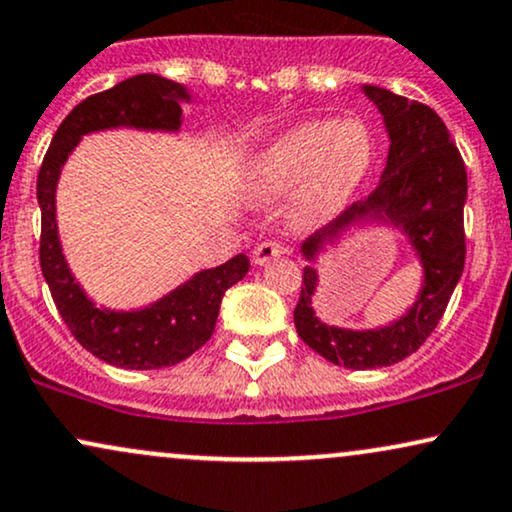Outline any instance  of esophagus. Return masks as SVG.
<instances>
[{
  "label": "esophagus",
  "instance_id": "obj_1",
  "mask_svg": "<svg viewBox=\"0 0 512 512\" xmlns=\"http://www.w3.org/2000/svg\"><path fill=\"white\" fill-rule=\"evenodd\" d=\"M283 250L279 243H262V245H257L255 250H252V264H255V267H262V264H267L269 260H276V257H281L283 255Z\"/></svg>",
  "mask_w": 512,
  "mask_h": 512
}]
</instances>
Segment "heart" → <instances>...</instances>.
Here are the masks:
<instances>
[{"mask_svg": "<svg viewBox=\"0 0 512 512\" xmlns=\"http://www.w3.org/2000/svg\"><path fill=\"white\" fill-rule=\"evenodd\" d=\"M374 162L372 133L357 119L300 123L264 145L245 169L252 200L293 193L291 219L300 229H319L346 212Z\"/></svg>", "mask_w": 512, "mask_h": 512, "instance_id": "obj_1", "label": "heart"}]
</instances>
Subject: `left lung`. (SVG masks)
Wrapping results in <instances>:
<instances>
[{"label": "left lung", "mask_w": 512, "mask_h": 512, "mask_svg": "<svg viewBox=\"0 0 512 512\" xmlns=\"http://www.w3.org/2000/svg\"><path fill=\"white\" fill-rule=\"evenodd\" d=\"M389 135V155L374 193L300 245L307 262L293 322L298 336L324 360L346 369H379L415 353L436 329L465 267L463 209L467 174L441 116L427 104L362 85ZM365 228L396 230L418 263L421 286L403 316L372 330L324 323L314 310L318 257Z\"/></svg>", "instance_id": "8db88e82"}]
</instances>
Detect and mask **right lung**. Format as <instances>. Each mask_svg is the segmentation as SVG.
<instances>
[{
	"label": "right lung",
	"mask_w": 512,
	"mask_h": 512,
	"mask_svg": "<svg viewBox=\"0 0 512 512\" xmlns=\"http://www.w3.org/2000/svg\"><path fill=\"white\" fill-rule=\"evenodd\" d=\"M190 102H197V95L186 85L157 73H138L121 80L114 88L80 102L61 121L38 174L42 276L76 341L107 365L162 369L186 360L209 341L219 317L221 298L250 269V260L240 252L219 267L200 269L152 303L116 310L90 298L64 255L57 221V188L61 169L80 140L90 133L119 128L178 133L183 126V104Z\"/></svg>",
	"instance_id": "obj_1"
}]
</instances>
